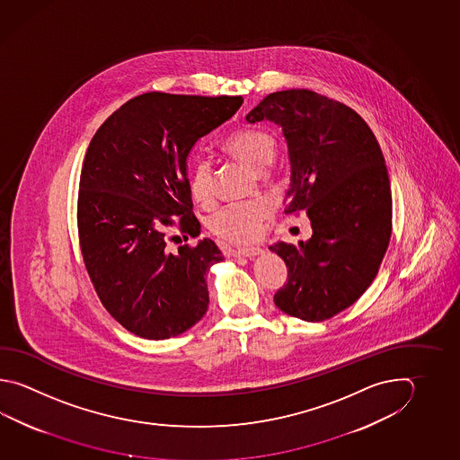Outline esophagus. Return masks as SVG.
I'll use <instances>...</instances> for the list:
<instances>
[{"instance_id": "esophagus-1", "label": "esophagus", "mask_w": 460, "mask_h": 460, "mask_svg": "<svg viewBox=\"0 0 460 460\" xmlns=\"http://www.w3.org/2000/svg\"><path fill=\"white\" fill-rule=\"evenodd\" d=\"M261 247H245V249H237V251L229 252L231 257H255L261 253Z\"/></svg>"}]
</instances>
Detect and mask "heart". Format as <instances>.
<instances>
[{"label": "heart", "instance_id": "1", "mask_svg": "<svg viewBox=\"0 0 460 460\" xmlns=\"http://www.w3.org/2000/svg\"><path fill=\"white\" fill-rule=\"evenodd\" d=\"M226 151L239 157L255 172H263L277 156V139L261 128H241L229 135L225 141ZM189 191L199 205H209L215 199L213 189V164L207 156H199L189 169ZM271 205L267 199L235 201L217 209L208 217L209 231L217 237L234 243L253 241L261 225L270 217Z\"/></svg>", "mask_w": 460, "mask_h": 460}]
</instances>
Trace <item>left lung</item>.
<instances>
[{"instance_id": "8db88e82", "label": "left lung", "mask_w": 460, "mask_h": 460, "mask_svg": "<svg viewBox=\"0 0 460 460\" xmlns=\"http://www.w3.org/2000/svg\"><path fill=\"white\" fill-rule=\"evenodd\" d=\"M281 125L291 159L285 215L305 209L313 237L270 251L288 267L273 301L301 321L345 311L373 283L392 233V193L381 147L361 115L309 89L271 93L247 121Z\"/></svg>"}]
</instances>
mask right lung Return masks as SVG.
<instances>
[{"instance_id":"add662e5","label":"right lung","mask_w":460,"mask_h":460,"mask_svg":"<svg viewBox=\"0 0 460 460\" xmlns=\"http://www.w3.org/2000/svg\"><path fill=\"white\" fill-rule=\"evenodd\" d=\"M241 96L145 93L121 105L87 147L78 191L81 255L105 311L141 339L165 340L208 311L207 273L225 261L199 234L187 179L199 138L231 119Z\"/></svg>"}]
</instances>
